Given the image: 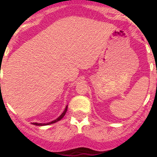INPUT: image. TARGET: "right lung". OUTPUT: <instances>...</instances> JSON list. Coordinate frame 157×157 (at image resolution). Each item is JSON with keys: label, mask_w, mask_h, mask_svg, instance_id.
<instances>
[{"label": "right lung", "mask_w": 157, "mask_h": 157, "mask_svg": "<svg viewBox=\"0 0 157 157\" xmlns=\"http://www.w3.org/2000/svg\"><path fill=\"white\" fill-rule=\"evenodd\" d=\"M67 105L66 108H65V109H64V111H63V113H62V114L60 115V116H59V117L57 118V119H56V120H53V121L50 122V123H33V124H34V125H36V126H44V125H48V124H52V123H56V122L59 121V120H61L62 118H63V116H65V114H66V112H67Z\"/></svg>", "instance_id": "right-lung-1"}]
</instances>
